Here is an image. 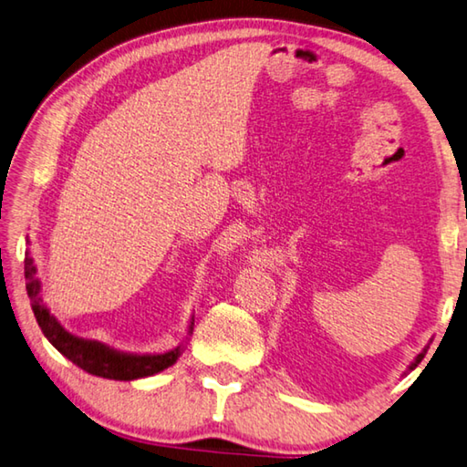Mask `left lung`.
<instances>
[{"label": "left lung", "mask_w": 467, "mask_h": 467, "mask_svg": "<svg viewBox=\"0 0 467 467\" xmlns=\"http://www.w3.org/2000/svg\"><path fill=\"white\" fill-rule=\"evenodd\" d=\"M424 355H427V350H422V353H420L419 357H416V358H414V363L410 365V369H414V367H416V365H419V363L422 361V358H424Z\"/></svg>", "instance_id": "left-lung-1"}]
</instances>
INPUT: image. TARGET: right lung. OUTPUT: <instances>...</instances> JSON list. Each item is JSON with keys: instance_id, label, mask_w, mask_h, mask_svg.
Wrapping results in <instances>:
<instances>
[{"instance_id": "obj_1", "label": "right lung", "mask_w": 467, "mask_h": 467, "mask_svg": "<svg viewBox=\"0 0 467 467\" xmlns=\"http://www.w3.org/2000/svg\"><path fill=\"white\" fill-rule=\"evenodd\" d=\"M35 273V263H32L30 254H26L24 256V276H26L30 307L32 312H35L40 330H43L48 342H51L63 357H67L73 365H78L79 369L92 373L96 378L130 381L163 371L168 369L170 365L176 363L180 347L163 355H125L100 345V342L84 340L65 332L61 328V324L55 320V316L47 309L43 297H40V287Z\"/></svg>"}]
</instances>
